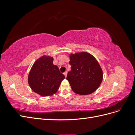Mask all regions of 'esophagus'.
I'll use <instances>...</instances> for the list:
<instances>
[{
    "label": "esophagus",
    "mask_w": 135,
    "mask_h": 135,
    "mask_svg": "<svg viewBox=\"0 0 135 135\" xmlns=\"http://www.w3.org/2000/svg\"><path fill=\"white\" fill-rule=\"evenodd\" d=\"M67 74H68V72H67V71H65V72L64 73V75L65 76V77H66Z\"/></svg>",
    "instance_id": "obj_1"
}]
</instances>
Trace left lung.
Segmentation results:
<instances>
[{"label": "left lung", "mask_w": 135, "mask_h": 135, "mask_svg": "<svg viewBox=\"0 0 135 135\" xmlns=\"http://www.w3.org/2000/svg\"><path fill=\"white\" fill-rule=\"evenodd\" d=\"M69 57L71 67L66 79L72 90L81 95L95 92L103 79V70L96 59L85 52L71 54Z\"/></svg>", "instance_id": "obj_1"}]
</instances>
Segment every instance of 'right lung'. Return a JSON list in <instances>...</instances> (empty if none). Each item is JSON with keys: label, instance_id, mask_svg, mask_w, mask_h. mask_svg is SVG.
<instances>
[{"label": "right lung", "instance_id": "obj_1", "mask_svg": "<svg viewBox=\"0 0 135 135\" xmlns=\"http://www.w3.org/2000/svg\"><path fill=\"white\" fill-rule=\"evenodd\" d=\"M54 58L43 56L36 60L28 75V83L34 92L42 96L56 93L65 77L57 66L53 64Z\"/></svg>", "mask_w": 135, "mask_h": 135}]
</instances>
